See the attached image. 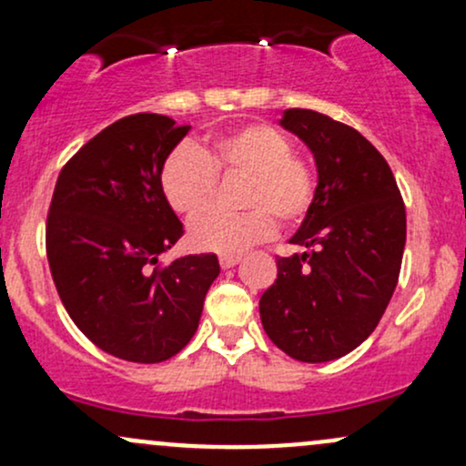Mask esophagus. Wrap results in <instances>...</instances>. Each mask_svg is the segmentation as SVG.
Returning <instances> with one entry per match:
<instances>
[{
	"label": "esophagus",
	"instance_id": "34e87169",
	"mask_svg": "<svg viewBox=\"0 0 466 466\" xmlns=\"http://www.w3.org/2000/svg\"><path fill=\"white\" fill-rule=\"evenodd\" d=\"M218 263H221L223 269H232V267H237L240 263V256H221Z\"/></svg>",
	"mask_w": 466,
	"mask_h": 466
}]
</instances>
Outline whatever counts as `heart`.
I'll list each match as a JSON object with an SVG mask.
<instances>
[{
	"mask_svg": "<svg viewBox=\"0 0 466 466\" xmlns=\"http://www.w3.org/2000/svg\"><path fill=\"white\" fill-rule=\"evenodd\" d=\"M291 140L265 122L237 127L208 147L179 144L166 155L159 186L175 212L195 217L212 203L217 175H245L238 215L208 212L192 218L188 243L197 251L238 256L276 234V219L296 226L309 212L315 195L311 166L293 157Z\"/></svg>",
	"mask_w": 466,
	"mask_h": 466,
	"instance_id": "1",
	"label": "heart"
}]
</instances>
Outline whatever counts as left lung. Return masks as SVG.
Masks as SVG:
<instances>
[{
    "instance_id": "8db88e82",
    "label": "left lung",
    "mask_w": 466,
    "mask_h": 466,
    "mask_svg": "<svg viewBox=\"0 0 466 466\" xmlns=\"http://www.w3.org/2000/svg\"><path fill=\"white\" fill-rule=\"evenodd\" d=\"M278 125L307 144L318 170L313 203L260 296L265 333L289 357L333 361L366 341L397 287L405 206L383 155L360 131L311 109Z\"/></svg>"
}]
</instances>
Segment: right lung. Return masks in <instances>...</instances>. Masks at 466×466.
<instances>
[{
    "label": "right lung",
    "instance_id": "1",
    "mask_svg": "<svg viewBox=\"0 0 466 466\" xmlns=\"http://www.w3.org/2000/svg\"><path fill=\"white\" fill-rule=\"evenodd\" d=\"M188 131L168 116H127L85 144L56 179L46 229L56 291L80 333L117 360L177 355L221 271L215 254L153 267L184 228L159 170Z\"/></svg>",
    "mask_w": 466,
    "mask_h": 466
}]
</instances>
